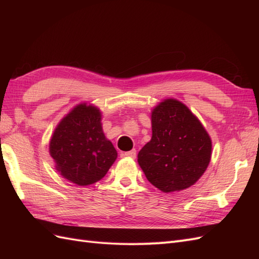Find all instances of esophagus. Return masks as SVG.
Returning a JSON list of instances; mask_svg holds the SVG:
<instances>
[{"label": "esophagus", "mask_w": 259, "mask_h": 259, "mask_svg": "<svg viewBox=\"0 0 259 259\" xmlns=\"http://www.w3.org/2000/svg\"><path fill=\"white\" fill-rule=\"evenodd\" d=\"M122 155H123V156H126V158L135 159V158H136V150H135V149H133V150H131V151L123 152V153H122Z\"/></svg>", "instance_id": "34e87169"}]
</instances>
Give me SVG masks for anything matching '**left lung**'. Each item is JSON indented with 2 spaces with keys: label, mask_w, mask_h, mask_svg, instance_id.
I'll return each mask as SVG.
<instances>
[{
  "label": "left lung",
  "mask_w": 259,
  "mask_h": 259,
  "mask_svg": "<svg viewBox=\"0 0 259 259\" xmlns=\"http://www.w3.org/2000/svg\"><path fill=\"white\" fill-rule=\"evenodd\" d=\"M152 138L138 153L147 179L163 192L184 190L204 173L211 142L200 121L184 104L166 99L151 115Z\"/></svg>",
  "instance_id": "obj_1"
}]
</instances>
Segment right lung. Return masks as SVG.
Listing matches in <instances>:
<instances>
[{
    "label": "right lung",
    "instance_id": "right-lung-1",
    "mask_svg": "<svg viewBox=\"0 0 259 259\" xmlns=\"http://www.w3.org/2000/svg\"><path fill=\"white\" fill-rule=\"evenodd\" d=\"M100 121L97 108L79 105L62 119L51 140L50 152L57 170L79 186L97 183L117 156Z\"/></svg>",
    "mask_w": 259,
    "mask_h": 259
}]
</instances>
